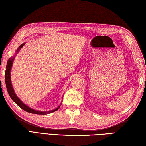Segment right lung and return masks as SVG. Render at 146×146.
<instances>
[{
	"label": "right lung",
	"instance_id": "right-lung-1",
	"mask_svg": "<svg viewBox=\"0 0 146 146\" xmlns=\"http://www.w3.org/2000/svg\"><path fill=\"white\" fill-rule=\"evenodd\" d=\"M25 44V43H23L22 44H21L20 46H19L18 48L16 49L15 55L12 57H11L10 58H9V60H7V65H6V70H5V85H6L7 92H8V93H9L10 97L11 98L12 100L15 102L17 104V105L20 107V108L24 110L25 111L29 112V113L35 114L44 115V114H50V113H52V112H54V111H56L58 109H59V108L60 107V106L62 105V104H60L59 106H58L56 108L54 109L53 110H51V111H37V110H35L34 109L30 108L29 106L26 105L25 104H24L23 102H22L20 99L18 97V96L16 95V94L15 92V90H14V89H13V85L11 83V70L12 65L13 64L14 60H15V58L16 54H17L19 51H20L21 48L23 47Z\"/></svg>",
	"mask_w": 146,
	"mask_h": 146
}]
</instances>
